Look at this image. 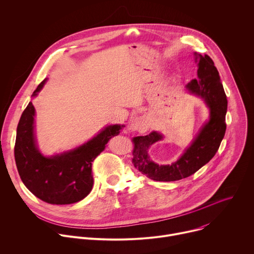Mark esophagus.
<instances>
[{
  "instance_id": "1",
  "label": "esophagus",
  "mask_w": 254,
  "mask_h": 254,
  "mask_svg": "<svg viewBox=\"0 0 254 254\" xmlns=\"http://www.w3.org/2000/svg\"><path fill=\"white\" fill-rule=\"evenodd\" d=\"M151 124H152V120L148 115L139 116V117H136L134 121H132V123L129 126V130L137 131L139 133H145L149 130V128L151 127Z\"/></svg>"
}]
</instances>
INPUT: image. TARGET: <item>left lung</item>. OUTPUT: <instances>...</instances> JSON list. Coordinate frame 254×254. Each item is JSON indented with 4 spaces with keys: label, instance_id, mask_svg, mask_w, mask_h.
<instances>
[{
    "label": "left lung",
    "instance_id": "1",
    "mask_svg": "<svg viewBox=\"0 0 254 254\" xmlns=\"http://www.w3.org/2000/svg\"><path fill=\"white\" fill-rule=\"evenodd\" d=\"M197 63V79L191 80L186 89L203 100L209 110L207 121L200 127L182 155L170 165H159L152 161L148 151L151 145L163 139V135L152 131L146 136L132 139L134 144L132 162L142 174L155 181H176L194 174L208 163L217 152L224 137L227 99L219 73L208 55L194 53Z\"/></svg>",
    "mask_w": 254,
    "mask_h": 254
}]
</instances>
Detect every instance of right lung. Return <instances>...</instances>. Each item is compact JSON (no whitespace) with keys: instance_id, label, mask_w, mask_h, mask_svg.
<instances>
[{"instance_id":"1","label":"right lung","mask_w":254,"mask_h":254,"mask_svg":"<svg viewBox=\"0 0 254 254\" xmlns=\"http://www.w3.org/2000/svg\"><path fill=\"white\" fill-rule=\"evenodd\" d=\"M46 81L37 87L32 97L38 96ZM35 116L30 101L20 118L15 144L16 165L23 183L36 197L50 204H72L84 199L93 186V160L125 125H108L78 147L45 156L37 144Z\"/></svg>"}]
</instances>
